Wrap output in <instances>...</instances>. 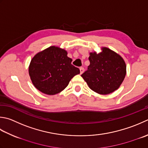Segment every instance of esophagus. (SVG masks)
Returning a JSON list of instances; mask_svg holds the SVG:
<instances>
[{"label": "esophagus", "instance_id": "esophagus-1", "mask_svg": "<svg viewBox=\"0 0 148 148\" xmlns=\"http://www.w3.org/2000/svg\"><path fill=\"white\" fill-rule=\"evenodd\" d=\"M79 70H80V74H82L83 72H84V68L83 67H80Z\"/></svg>", "mask_w": 148, "mask_h": 148}]
</instances>
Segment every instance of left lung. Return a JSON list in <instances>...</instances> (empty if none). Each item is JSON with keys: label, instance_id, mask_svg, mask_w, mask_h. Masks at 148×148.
<instances>
[{"label": "left lung", "instance_id": "1", "mask_svg": "<svg viewBox=\"0 0 148 148\" xmlns=\"http://www.w3.org/2000/svg\"><path fill=\"white\" fill-rule=\"evenodd\" d=\"M88 60L87 71L81 76L92 90L106 95L119 87L126 73L125 62L119 55L103 47L99 54H90Z\"/></svg>", "mask_w": 148, "mask_h": 148}]
</instances>
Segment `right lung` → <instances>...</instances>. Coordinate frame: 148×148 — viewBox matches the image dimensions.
Returning <instances> with one entry per match:
<instances>
[{"instance_id": "1", "label": "right lung", "mask_w": 148, "mask_h": 148, "mask_svg": "<svg viewBox=\"0 0 148 148\" xmlns=\"http://www.w3.org/2000/svg\"><path fill=\"white\" fill-rule=\"evenodd\" d=\"M72 60L64 49L52 47L38 53L32 59L29 74L34 86L47 95L62 92L79 69L72 65Z\"/></svg>"}]
</instances>
